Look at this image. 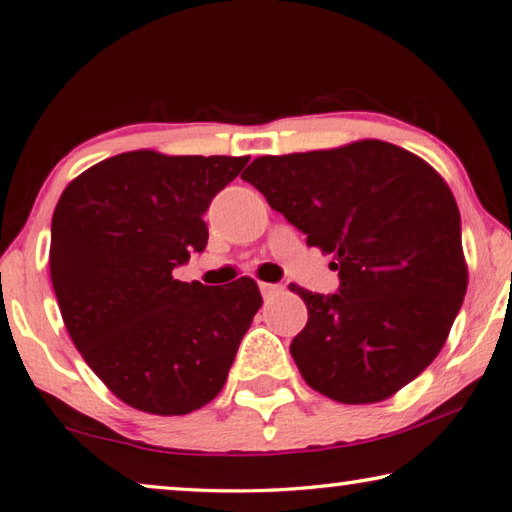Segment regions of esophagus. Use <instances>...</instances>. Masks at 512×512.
Here are the masks:
<instances>
[{
  "label": "esophagus",
  "instance_id": "esophagus-1",
  "mask_svg": "<svg viewBox=\"0 0 512 512\" xmlns=\"http://www.w3.org/2000/svg\"><path fill=\"white\" fill-rule=\"evenodd\" d=\"M282 284H268V282H262L259 284V291H262L264 298H273L277 296V293H282Z\"/></svg>",
  "mask_w": 512,
  "mask_h": 512
}]
</instances>
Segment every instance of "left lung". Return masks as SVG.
<instances>
[{
    "instance_id": "left-lung-1",
    "label": "left lung",
    "mask_w": 512,
    "mask_h": 512,
    "mask_svg": "<svg viewBox=\"0 0 512 512\" xmlns=\"http://www.w3.org/2000/svg\"><path fill=\"white\" fill-rule=\"evenodd\" d=\"M241 178L273 210L332 253L336 293H311L291 357L314 391L372 404L438 357L463 305L461 214L436 169L400 146L361 140L341 149L262 155Z\"/></svg>"
}]
</instances>
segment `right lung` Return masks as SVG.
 Returning a JSON list of instances; mask_svg holds the SVG:
<instances>
[{
	"label": "right lung",
	"instance_id": "1",
	"mask_svg": "<svg viewBox=\"0 0 512 512\" xmlns=\"http://www.w3.org/2000/svg\"><path fill=\"white\" fill-rule=\"evenodd\" d=\"M230 155L119 153L65 187L49 268L76 350L121 402L185 415L212 402L262 307L257 282H180L203 253V214L248 164Z\"/></svg>",
	"mask_w": 512,
	"mask_h": 512
}]
</instances>
